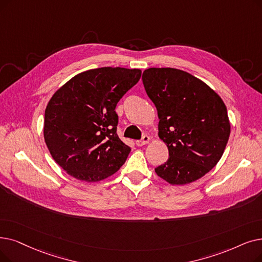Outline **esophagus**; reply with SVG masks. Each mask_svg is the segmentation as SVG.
<instances>
[{
	"instance_id": "obj_1",
	"label": "esophagus",
	"mask_w": 262,
	"mask_h": 262,
	"mask_svg": "<svg viewBox=\"0 0 262 262\" xmlns=\"http://www.w3.org/2000/svg\"><path fill=\"white\" fill-rule=\"evenodd\" d=\"M149 141H150V137H149V136L144 135L143 137H142V139L136 141V144H137L138 146H142V145H144V144H146V143H149Z\"/></svg>"
}]
</instances>
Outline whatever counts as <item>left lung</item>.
Masks as SVG:
<instances>
[{
  "label": "left lung",
  "instance_id": "obj_1",
  "mask_svg": "<svg viewBox=\"0 0 262 262\" xmlns=\"http://www.w3.org/2000/svg\"><path fill=\"white\" fill-rule=\"evenodd\" d=\"M142 82L157 109L158 136L169 151L168 161L155 172L172 185L200 179L219 163L229 139L223 99L198 78L177 68H149Z\"/></svg>",
  "mask_w": 262,
  "mask_h": 262
}]
</instances>
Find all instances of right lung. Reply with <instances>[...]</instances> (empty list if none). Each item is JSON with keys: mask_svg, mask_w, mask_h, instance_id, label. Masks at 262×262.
I'll return each instance as SVG.
<instances>
[{"mask_svg": "<svg viewBox=\"0 0 262 262\" xmlns=\"http://www.w3.org/2000/svg\"><path fill=\"white\" fill-rule=\"evenodd\" d=\"M140 77V70L100 67L76 75L53 94L45 111L43 138L68 174L97 182L126 161L130 147L117 134L116 107Z\"/></svg>", "mask_w": 262, "mask_h": 262, "instance_id": "1", "label": "right lung"}]
</instances>
